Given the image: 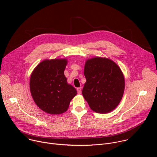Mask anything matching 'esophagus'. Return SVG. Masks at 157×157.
<instances>
[{
  "instance_id": "esophagus-1",
  "label": "esophagus",
  "mask_w": 157,
  "mask_h": 157,
  "mask_svg": "<svg viewBox=\"0 0 157 157\" xmlns=\"http://www.w3.org/2000/svg\"><path fill=\"white\" fill-rule=\"evenodd\" d=\"M77 93L79 94H81V87H78L77 88Z\"/></svg>"
}]
</instances>
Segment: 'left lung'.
<instances>
[{
    "label": "left lung",
    "instance_id": "obj_1",
    "mask_svg": "<svg viewBox=\"0 0 157 157\" xmlns=\"http://www.w3.org/2000/svg\"><path fill=\"white\" fill-rule=\"evenodd\" d=\"M86 79L82 91L90 108L98 113H108L119 104L123 96L125 80L119 67L113 61L96 57L86 61Z\"/></svg>",
    "mask_w": 157,
    "mask_h": 157
}]
</instances>
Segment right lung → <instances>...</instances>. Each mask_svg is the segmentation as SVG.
I'll return each mask as SVG.
<instances>
[{"label": "right lung", "instance_id": "1", "mask_svg": "<svg viewBox=\"0 0 157 157\" xmlns=\"http://www.w3.org/2000/svg\"><path fill=\"white\" fill-rule=\"evenodd\" d=\"M65 59L44 60L32 73L30 88L32 98L39 108L51 114H59L68 109L76 95V89L67 83L64 75Z\"/></svg>", "mask_w": 157, "mask_h": 157}]
</instances>
